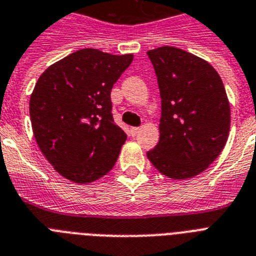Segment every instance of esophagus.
<instances>
[{
	"instance_id": "obj_1",
	"label": "esophagus",
	"mask_w": 256,
	"mask_h": 256,
	"mask_svg": "<svg viewBox=\"0 0 256 256\" xmlns=\"http://www.w3.org/2000/svg\"><path fill=\"white\" fill-rule=\"evenodd\" d=\"M139 130H140L139 128H130V134H132V136H136V134L139 132Z\"/></svg>"
}]
</instances>
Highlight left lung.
Wrapping results in <instances>:
<instances>
[{"label":"left lung","instance_id":"left-lung-1","mask_svg":"<svg viewBox=\"0 0 256 256\" xmlns=\"http://www.w3.org/2000/svg\"><path fill=\"white\" fill-rule=\"evenodd\" d=\"M147 55L162 98L160 136L147 158L168 178H193L217 159L228 140L225 86L210 64L184 50L164 46Z\"/></svg>","mask_w":256,"mask_h":256}]
</instances>
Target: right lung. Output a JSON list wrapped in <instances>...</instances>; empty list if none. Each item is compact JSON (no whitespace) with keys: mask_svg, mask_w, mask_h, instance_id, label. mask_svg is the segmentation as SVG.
I'll use <instances>...</instances> for the list:
<instances>
[{"mask_svg":"<svg viewBox=\"0 0 256 256\" xmlns=\"http://www.w3.org/2000/svg\"><path fill=\"white\" fill-rule=\"evenodd\" d=\"M132 55L78 50L42 74L30 97L32 132L46 159L78 184L114 167L128 135L116 124L110 92Z\"/></svg>","mask_w":256,"mask_h":256,"instance_id":"add662e5","label":"right lung"}]
</instances>
